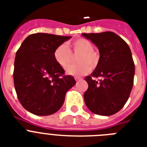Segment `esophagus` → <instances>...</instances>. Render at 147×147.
Listing matches in <instances>:
<instances>
[{"mask_svg":"<svg viewBox=\"0 0 147 147\" xmlns=\"http://www.w3.org/2000/svg\"><path fill=\"white\" fill-rule=\"evenodd\" d=\"M75 79H76V81H78L80 80L81 78H79V77H75Z\"/></svg>","mask_w":147,"mask_h":147,"instance_id":"esophagus-1","label":"esophagus"}]
</instances>
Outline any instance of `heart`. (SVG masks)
Segmentation results:
<instances>
[{
  "mask_svg": "<svg viewBox=\"0 0 147 147\" xmlns=\"http://www.w3.org/2000/svg\"><path fill=\"white\" fill-rule=\"evenodd\" d=\"M69 47L74 54H80L77 57L78 64L68 65L73 60V55L65 44L58 46L53 52V58L59 65L66 70L70 76L80 77L89 72L91 68H94L98 62V54L94 50V46L91 41L85 38H78L71 41Z\"/></svg>",
  "mask_w": 147,
  "mask_h": 147,
  "instance_id": "heart-1",
  "label": "heart"
}]
</instances>
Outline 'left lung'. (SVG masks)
I'll return each mask as SVG.
<instances>
[{
  "instance_id": "obj_1",
  "label": "left lung",
  "mask_w": 147,
  "mask_h": 147,
  "mask_svg": "<svg viewBox=\"0 0 147 147\" xmlns=\"http://www.w3.org/2000/svg\"><path fill=\"white\" fill-rule=\"evenodd\" d=\"M96 45L100 59L90 76L85 103L94 114L110 116L116 114L127 101L134 85L135 65L127 43L113 32L82 33ZM101 77L99 82L93 78Z\"/></svg>"
}]
</instances>
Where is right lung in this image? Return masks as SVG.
I'll return each instance as SVG.
<instances>
[{
  "instance_id": "add662e5",
  "label": "right lung",
  "mask_w": 147,
  "mask_h": 147,
  "mask_svg": "<svg viewBox=\"0 0 147 147\" xmlns=\"http://www.w3.org/2000/svg\"><path fill=\"white\" fill-rule=\"evenodd\" d=\"M71 36L38 33L28 36L16 53L13 82L17 98L29 112L50 115L61 108L68 90L76 85L73 76L53 58L58 46Z\"/></svg>"
}]
</instances>
